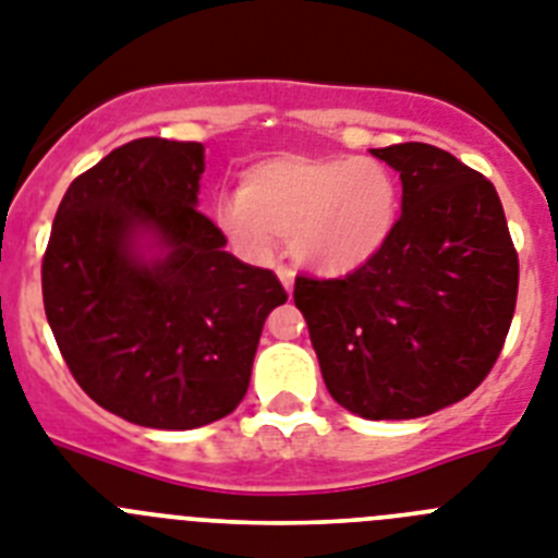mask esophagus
I'll list each match as a JSON object with an SVG mask.
<instances>
[{
  "label": "esophagus",
  "mask_w": 558,
  "mask_h": 558,
  "mask_svg": "<svg viewBox=\"0 0 558 558\" xmlns=\"http://www.w3.org/2000/svg\"><path fill=\"white\" fill-rule=\"evenodd\" d=\"M276 276H279V282L284 284V290H293V270L288 268V265H279V268H276Z\"/></svg>",
  "instance_id": "1"
}]
</instances>
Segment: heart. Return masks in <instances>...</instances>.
Instances as JSON below:
<instances>
[{
  "label": "heart",
  "mask_w": 558,
  "mask_h": 558,
  "mask_svg": "<svg viewBox=\"0 0 558 558\" xmlns=\"http://www.w3.org/2000/svg\"><path fill=\"white\" fill-rule=\"evenodd\" d=\"M401 220L392 171L359 155H270L217 203V222L242 254L268 262L279 240L327 276L352 274L389 245Z\"/></svg>",
  "instance_id": "b5f03b06"
}]
</instances>
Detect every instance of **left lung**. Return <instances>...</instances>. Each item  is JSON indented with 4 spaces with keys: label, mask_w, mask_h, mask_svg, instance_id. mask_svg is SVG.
<instances>
[{
    "label": "left lung",
    "mask_w": 558,
    "mask_h": 558,
    "mask_svg": "<svg viewBox=\"0 0 558 558\" xmlns=\"http://www.w3.org/2000/svg\"><path fill=\"white\" fill-rule=\"evenodd\" d=\"M401 171L389 245L341 279L296 276L293 302L322 378L366 421H409L463 401L497 364L519 259L492 180L428 143L373 149Z\"/></svg>",
    "instance_id": "1"
}]
</instances>
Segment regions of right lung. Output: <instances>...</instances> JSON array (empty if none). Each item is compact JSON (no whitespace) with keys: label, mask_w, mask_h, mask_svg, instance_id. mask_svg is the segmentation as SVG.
I'll list each match as a JSON object with an SVG mask.
<instances>
[{"label":"right lung","mask_w":558,"mask_h":558,"mask_svg":"<svg viewBox=\"0 0 558 558\" xmlns=\"http://www.w3.org/2000/svg\"><path fill=\"white\" fill-rule=\"evenodd\" d=\"M203 143L137 137L70 183L41 259L50 330L78 387L149 428L231 415L262 325L288 302L274 270L226 251L197 211ZM161 254L143 260L136 236Z\"/></svg>","instance_id":"obj_1"}]
</instances>
